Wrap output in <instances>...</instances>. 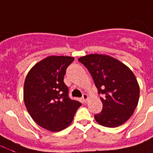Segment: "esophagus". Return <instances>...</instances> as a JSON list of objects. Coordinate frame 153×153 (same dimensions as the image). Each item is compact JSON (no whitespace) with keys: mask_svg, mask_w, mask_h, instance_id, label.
I'll list each match as a JSON object with an SVG mask.
<instances>
[{"mask_svg":"<svg viewBox=\"0 0 153 153\" xmlns=\"http://www.w3.org/2000/svg\"><path fill=\"white\" fill-rule=\"evenodd\" d=\"M88 97L87 94H85V93H84V94H83V95H82V100H83V101H84V102H86V101H87V100H88Z\"/></svg>","mask_w":153,"mask_h":153,"instance_id":"34e87169","label":"esophagus"}]
</instances>
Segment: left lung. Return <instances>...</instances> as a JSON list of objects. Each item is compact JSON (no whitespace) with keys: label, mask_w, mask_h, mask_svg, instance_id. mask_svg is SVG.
Segmentation results:
<instances>
[{"label":"left lung","mask_w":153,"mask_h":153,"mask_svg":"<svg viewBox=\"0 0 153 153\" xmlns=\"http://www.w3.org/2000/svg\"><path fill=\"white\" fill-rule=\"evenodd\" d=\"M78 60L88 70L98 93L102 95V111L94 115L97 122L108 128L123 125L131 117L139 100V85L133 73L107 55L89 54Z\"/></svg>","instance_id":"8db88e82"}]
</instances>
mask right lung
<instances>
[{"instance_id": "add662e5", "label": "right lung", "mask_w": 153, "mask_h": 153, "mask_svg": "<svg viewBox=\"0 0 153 153\" xmlns=\"http://www.w3.org/2000/svg\"><path fill=\"white\" fill-rule=\"evenodd\" d=\"M74 58L51 56L29 71L24 85V101L36 124L52 132L69 126L81 103L69 97L64 82L66 69Z\"/></svg>"}]
</instances>
